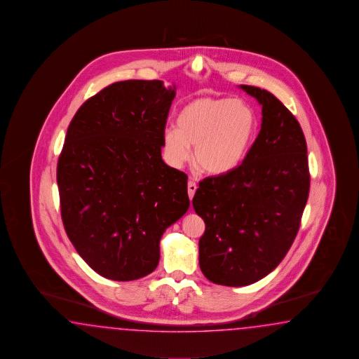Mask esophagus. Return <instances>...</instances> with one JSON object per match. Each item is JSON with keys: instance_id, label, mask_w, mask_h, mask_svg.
<instances>
[{"instance_id": "obj_1", "label": "esophagus", "mask_w": 359, "mask_h": 359, "mask_svg": "<svg viewBox=\"0 0 359 359\" xmlns=\"http://www.w3.org/2000/svg\"><path fill=\"white\" fill-rule=\"evenodd\" d=\"M196 191H197V184L194 183L193 180H189V182H188V194H189V198H193Z\"/></svg>"}]
</instances>
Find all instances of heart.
Returning <instances> with one entry per match:
<instances>
[{"label": "heart", "mask_w": 359, "mask_h": 359, "mask_svg": "<svg viewBox=\"0 0 359 359\" xmlns=\"http://www.w3.org/2000/svg\"><path fill=\"white\" fill-rule=\"evenodd\" d=\"M257 131L251 105L233 97H198L185 104L176 128L162 135L166 160L182 166L193 151V163L208 175L220 176L238 168L246 158Z\"/></svg>", "instance_id": "1"}]
</instances>
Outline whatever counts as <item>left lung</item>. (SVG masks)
I'll return each instance as SVG.
<instances>
[{
  "instance_id": "left-lung-1",
  "label": "left lung",
  "mask_w": 359,
  "mask_h": 359,
  "mask_svg": "<svg viewBox=\"0 0 359 359\" xmlns=\"http://www.w3.org/2000/svg\"><path fill=\"white\" fill-rule=\"evenodd\" d=\"M262 105V128L238 168L199 182L193 208L206 224L199 266L222 286H248L286 256L309 196L306 142L295 116L266 90L241 85Z\"/></svg>"
}]
</instances>
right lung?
Wrapping results in <instances>:
<instances>
[{
  "label": "right lung",
  "mask_w": 359,
  "mask_h": 359,
  "mask_svg": "<svg viewBox=\"0 0 359 359\" xmlns=\"http://www.w3.org/2000/svg\"><path fill=\"white\" fill-rule=\"evenodd\" d=\"M175 86L111 83L74 114L56 182L68 238L91 269L113 280L148 276L163 231L189 208L188 176L161 156Z\"/></svg>",
  "instance_id": "obj_1"
}]
</instances>
